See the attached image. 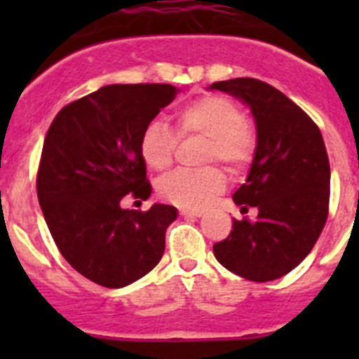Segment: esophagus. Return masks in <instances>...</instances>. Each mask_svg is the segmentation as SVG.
I'll list each match as a JSON object with an SVG mask.
<instances>
[{"mask_svg":"<svg viewBox=\"0 0 359 359\" xmlns=\"http://www.w3.org/2000/svg\"><path fill=\"white\" fill-rule=\"evenodd\" d=\"M180 215H184V217H201L203 210L201 208H182V210H180Z\"/></svg>","mask_w":359,"mask_h":359,"instance_id":"obj_1","label":"esophagus"}]
</instances>
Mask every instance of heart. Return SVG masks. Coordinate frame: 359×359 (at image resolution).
<instances>
[{"label":"heart","instance_id":"b5f03b06","mask_svg":"<svg viewBox=\"0 0 359 359\" xmlns=\"http://www.w3.org/2000/svg\"><path fill=\"white\" fill-rule=\"evenodd\" d=\"M173 123L179 137L200 135L206 139L203 163L219 161L229 172H238L252 159L255 151V132L243 118L240 106L226 95H203L184 104L173 112ZM177 146L175 133L166 123L153 119L142 130L139 151L144 163L154 172H163L172 165ZM226 177L213 166L196 170H177L158 184L165 200L184 208H200L222 193Z\"/></svg>","mask_w":359,"mask_h":359}]
</instances>
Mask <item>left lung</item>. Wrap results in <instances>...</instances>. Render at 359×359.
<instances>
[{
	"label": "left lung",
	"mask_w": 359,
	"mask_h": 359,
	"mask_svg": "<svg viewBox=\"0 0 359 359\" xmlns=\"http://www.w3.org/2000/svg\"><path fill=\"white\" fill-rule=\"evenodd\" d=\"M210 90L250 107L257 147L247 182L233 200L255 220L233 219V231L213 245L226 269L250 281H273L295 269L323 231L330 200V163L316 123L274 86L253 78L217 81Z\"/></svg>",
	"instance_id": "obj_1"
}]
</instances>
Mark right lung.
Masks as SVG:
<instances>
[{"label":"right lung","instance_id":"add662e5","mask_svg":"<svg viewBox=\"0 0 359 359\" xmlns=\"http://www.w3.org/2000/svg\"><path fill=\"white\" fill-rule=\"evenodd\" d=\"M177 93L163 83L102 86L62 107L46 132L39 206L64 259L93 283L126 287L161 260L177 208L125 210L121 200L151 196L139 140Z\"/></svg>","mask_w":359,"mask_h":359}]
</instances>
